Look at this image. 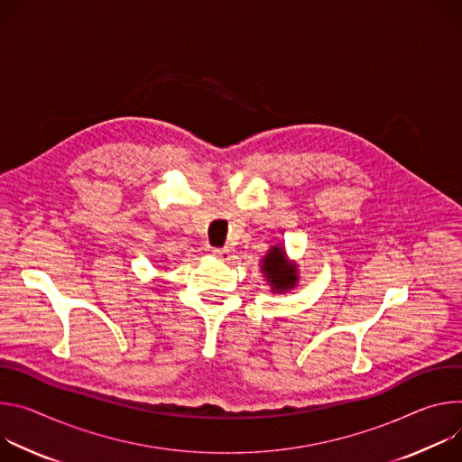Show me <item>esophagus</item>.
Returning <instances> with one entry per match:
<instances>
[{"label": "esophagus", "instance_id": "obj_1", "mask_svg": "<svg viewBox=\"0 0 462 462\" xmlns=\"http://www.w3.org/2000/svg\"><path fill=\"white\" fill-rule=\"evenodd\" d=\"M213 254L220 261H229L231 259V251L227 247H213Z\"/></svg>", "mask_w": 462, "mask_h": 462}]
</instances>
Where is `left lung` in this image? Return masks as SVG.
I'll return each instance as SVG.
<instances>
[{"instance_id":"8db88e82","label":"left lung","mask_w":462,"mask_h":462,"mask_svg":"<svg viewBox=\"0 0 462 462\" xmlns=\"http://www.w3.org/2000/svg\"><path fill=\"white\" fill-rule=\"evenodd\" d=\"M263 273H266L268 282H272L273 290L277 291L290 290L297 281V270L293 264H288L286 254L281 247L270 249L263 263Z\"/></svg>"}]
</instances>
